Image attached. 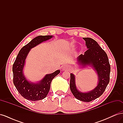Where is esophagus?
<instances>
[{
  "instance_id": "esophagus-1",
  "label": "esophagus",
  "mask_w": 123,
  "mask_h": 123,
  "mask_svg": "<svg viewBox=\"0 0 123 123\" xmlns=\"http://www.w3.org/2000/svg\"><path fill=\"white\" fill-rule=\"evenodd\" d=\"M68 66H64V67H62V70H67V69H68Z\"/></svg>"
}]
</instances>
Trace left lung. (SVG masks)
Listing matches in <instances>:
<instances>
[{"instance_id": "left-lung-1", "label": "left lung", "mask_w": 123, "mask_h": 123, "mask_svg": "<svg viewBox=\"0 0 123 123\" xmlns=\"http://www.w3.org/2000/svg\"><path fill=\"white\" fill-rule=\"evenodd\" d=\"M88 50L84 55L77 58L78 62L83 67L91 65L97 72L98 83L94 90L87 93H82L76 89L75 76L70 74V88L74 97L81 101L89 102L99 98L105 91L110 80V65L107 55L95 40L91 38H83Z\"/></svg>"}]
</instances>
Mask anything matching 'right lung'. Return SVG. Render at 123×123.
Returning <instances> with one entry per match:
<instances>
[{
	"mask_svg": "<svg viewBox=\"0 0 123 123\" xmlns=\"http://www.w3.org/2000/svg\"><path fill=\"white\" fill-rule=\"evenodd\" d=\"M52 37V35L38 36L33 39L20 49L13 64V83L20 94L28 100L36 101L45 98L50 90L52 80L60 72V71L57 70L51 74H47L40 82L37 84L30 83L23 74L25 59L30 50Z\"/></svg>",
	"mask_w": 123,
	"mask_h": 123,
	"instance_id": "right-lung-1",
	"label": "right lung"
}]
</instances>
